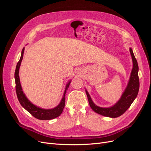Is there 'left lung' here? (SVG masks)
I'll return each mask as SVG.
<instances>
[{
	"mask_svg": "<svg viewBox=\"0 0 151 151\" xmlns=\"http://www.w3.org/2000/svg\"><path fill=\"white\" fill-rule=\"evenodd\" d=\"M130 52L132 58V61H133V68H132L131 72L130 81L125 92L123 93L120 99L116 104L110 108L99 107L93 102L88 91L86 90L90 106L96 113L103 116L111 118L120 116L130 106V105L137 96L139 90V78L138 74L139 66L132 48H130Z\"/></svg>",
	"mask_w": 151,
	"mask_h": 151,
	"instance_id": "1",
	"label": "left lung"
}]
</instances>
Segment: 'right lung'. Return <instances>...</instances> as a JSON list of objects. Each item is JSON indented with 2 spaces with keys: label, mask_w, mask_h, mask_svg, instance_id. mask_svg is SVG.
<instances>
[{
  "label": "right lung",
  "mask_w": 151,
  "mask_h": 151,
  "mask_svg": "<svg viewBox=\"0 0 151 151\" xmlns=\"http://www.w3.org/2000/svg\"><path fill=\"white\" fill-rule=\"evenodd\" d=\"M24 51V48L22 50L20 60L17 63L15 74H14L15 81H16V94H17L18 100H19L21 106L24 109H26V110L28 111L30 114H31V115L34 117L37 118V119L43 120H52L55 118L58 117V116H60L61 115V113L63 111V109L64 108L65 103V94L66 93V91L68 88V86H69L70 82H69V83L67 84L65 88V93H64V95H63V97L62 98L60 103L59 104L57 107L53 109H42L39 107L35 106V105L32 104L25 96L24 94L23 93V91H22L21 86L20 84L19 70L21 61L22 60V58H23Z\"/></svg>",
  "instance_id": "add662e5"
}]
</instances>
